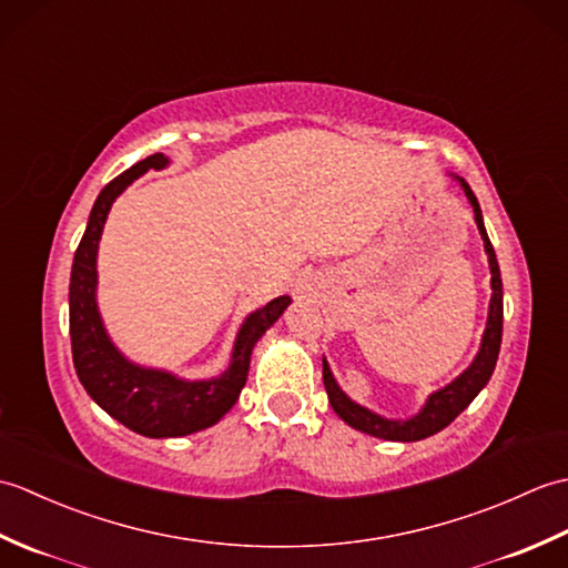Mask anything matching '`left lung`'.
I'll return each instance as SVG.
<instances>
[{
	"label": "left lung",
	"mask_w": 568,
	"mask_h": 568,
	"mask_svg": "<svg viewBox=\"0 0 568 568\" xmlns=\"http://www.w3.org/2000/svg\"><path fill=\"white\" fill-rule=\"evenodd\" d=\"M458 185H462L464 195L468 197L470 207H474L476 216V226L478 234L484 239V248L488 253V268H490V305H488V322L484 336H480V348L476 358L470 361V366L458 373V376L446 383L444 388L434 390L427 395L425 405L419 407L417 415H409L405 419L397 417H383L373 409L354 403L348 397L342 385L336 383L334 373L327 364V358H322V378H324V388H327L329 395V405L336 415H339L348 427H354L364 434H371V437H378L385 442H419L427 439L432 434L442 432L446 425L464 413V409L474 403V397L486 388L493 371H496V361L500 354V342H503V281H500V268H498V258L496 251H493V244L488 239V232L484 226V214H480V204L474 195V190L468 187L464 178H458L449 173Z\"/></svg>",
	"instance_id": "8db88e82"
}]
</instances>
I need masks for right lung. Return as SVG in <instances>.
<instances>
[{"instance_id":"obj_1","label":"right lung","mask_w":568,"mask_h":568,"mask_svg":"<svg viewBox=\"0 0 568 568\" xmlns=\"http://www.w3.org/2000/svg\"><path fill=\"white\" fill-rule=\"evenodd\" d=\"M171 159L153 153L116 175L92 204L88 226L70 271V342L72 364L84 390L106 415L151 439L187 437L216 425L246 385L253 346L281 320L291 295L271 300L241 322L229 366L214 378L187 381L165 368L141 366L119 352L104 327L98 305V251L114 200L149 171H163Z\"/></svg>"}]
</instances>
